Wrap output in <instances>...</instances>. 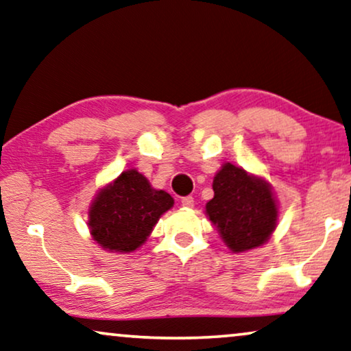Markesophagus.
<instances>
[{
    "instance_id": "esophagus-1",
    "label": "esophagus",
    "mask_w": 351,
    "mask_h": 351,
    "mask_svg": "<svg viewBox=\"0 0 351 351\" xmlns=\"http://www.w3.org/2000/svg\"><path fill=\"white\" fill-rule=\"evenodd\" d=\"M193 203H195V202H193V197H191V195L181 198V205L186 206V208H192Z\"/></svg>"
}]
</instances>
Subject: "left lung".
Listing matches in <instances>:
<instances>
[{
    "label": "left lung",
    "mask_w": 351,
    "mask_h": 351,
    "mask_svg": "<svg viewBox=\"0 0 351 351\" xmlns=\"http://www.w3.org/2000/svg\"><path fill=\"white\" fill-rule=\"evenodd\" d=\"M206 214L232 252H245L268 241L277 223V203L263 178L223 164L213 181Z\"/></svg>",
    "instance_id": "left-lung-1"
}]
</instances>
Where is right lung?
Masks as SVG:
<instances>
[{
  "instance_id": "1",
  "label": "right lung",
  "mask_w": 351,
  "mask_h": 351,
  "mask_svg": "<svg viewBox=\"0 0 351 351\" xmlns=\"http://www.w3.org/2000/svg\"><path fill=\"white\" fill-rule=\"evenodd\" d=\"M173 203L170 193L153 189L137 170H125L94 198L88 214L91 237L110 252H134Z\"/></svg>"
}]
</instances>
